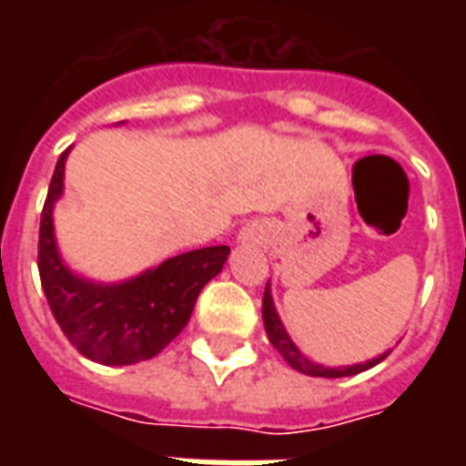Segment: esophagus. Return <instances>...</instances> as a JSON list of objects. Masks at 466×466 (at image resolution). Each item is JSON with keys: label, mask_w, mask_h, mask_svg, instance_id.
<instances>
[{"label": "esophagus", "mask_w": 466, "mask_h": 466, "mask_svg": "<svg viewBox=\"0 0 466 466\" xmlns=\"http://www.w3.org/2000/svg\"><path fill=\"white\" fill-rule=\"evenodd\" d=\"M261 237V225H247L241 229V241H256Z\"/></svg>", "instance_id": "obj_1"}]
</instances>
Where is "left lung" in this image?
Here are the masks:
<instances>
[{
    "label": "left lung",
    "mask_w": 466,
    "mask_h": 466,
    "mask_svg": "<svg viewBox=\"0 0 466 466\" xmlns=\"http://www.w3.org/2000/svg\"><path fill=\"white\" fill-rule=\"evenodd\" d=\"M263 326H266V333H268V340L273 343V348H276L278 353L283 355L285 360H288V365H290L292 370L302 372V375H309V377H329V380H333V377L358 375V372H362V370L375 368L377 362H382L384 358L390 355V350H387V353L377 355V358H372V360L368 362L343 365V368H324V365H319V362L305 358V353L292 343V339L288 336V331H285L283 321H280V317H278L276 305H273V295H270V283L266 285V292H263Z\"/></svg>",
    "instance_id": "1"
}]
</instances>
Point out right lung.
<instances>
[{"instance_id":"right-lung-1","label":"right lung","mask_w":466,"mask_h":466,"mask_svg":"<svg viewBox=\"0 0 466 466\" xmlns=\"http://www.w3.org/2000/svg\"><path fill=\"white\" fill-rule=\"evenodd\" d=\"M69 149L57 159L40 215L38 273L47 305L84 358L101 365L149 360L188 324L198 295L222 270L229 247L186 251L123 283H96L76 276L62 261L53 225V208L65 190Z\"/></svg>"}]
</instances>
